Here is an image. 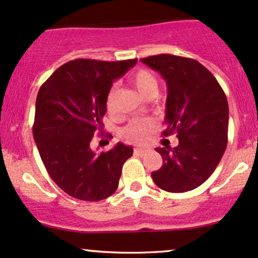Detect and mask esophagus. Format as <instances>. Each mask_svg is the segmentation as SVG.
Instances as JSON below:
<instances>
[{
	"mask_svg": "<svg viewBox=\"0 0 258 258\" xmlns=\"http://www.w3.org/2000/svg\"><path fill=\"white\" fill-rule=\"evenodd\" d=\"M147 150L146 149H142V148H137V149H135V153L137 154V155H143L144 153H146Z\"/></svg>",
	"mask_w": 258,
	"mask_h": 258,
	"instance_id": "esophagus-1",
	"label": "esophagus"
}]
</instances>
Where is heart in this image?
I'll return each instance as SVG.
<instances>
[{
  "instance_id": "b5f03b06",
  "label": "heart",
  "mask_w": 258,
  "mask_h": 258,
  "mask_svg": "<svg viewBox=\"0 0 258 258\" xmlns=\"http://www.w3.org/2000/svg\"><path fill=\"white\" fill-rule=\"evenodd\" d=\"M131 84L137 88L141 94L147 98H153L156 96L159 90L158 79L152 72L147 69H139L131 76ZM117 99V87L112 86L106 94L105 108L109 115H115L117 111L116 106ZM153 121L148 119H133L127 123L125 128L122 130V136L127 141L132 143L141 144L144 143L149 138L150 132L153 130Z\"/></svg>"
}]
</instances>
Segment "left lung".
<instances>
[{
  "mask_svg": "<svg viewBox=\"0 0 258 258\" xmlns=\"http://www.w3.org/2000/svg\"><path fill=\"white\" fill-rule=\"evenodd\" d=\"M167 85L166 130L177 133L178 146L156 148L162 166L152 172L159 188L171 193L193 190L214 173L227 148L228 108L223 90L195 59L159 54L141 59Z\"/></svg>",
  "mask_w": 258,
  "mask_h": 258,
  "instance_id": "8db88e82",
  "label": "left lung"
}]
</instances>
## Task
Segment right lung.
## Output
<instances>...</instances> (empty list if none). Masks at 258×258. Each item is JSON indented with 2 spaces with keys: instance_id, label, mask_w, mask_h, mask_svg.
Wrapping results in <instances>:
<instances>
[{
  "instance_id": "add662e5",
  "label": "right lung",
  "mask_w": 258,
  "mask_h": 258,
  "mask_svg": "<svg viewBox=\"0 0 258 258\" xmlns=\"http://www.w3.org/2000/svg\"><path fill=\"white\" fill-rule=\"evenodd\" d=\"M136 63L137 59H75L59 67L40 87L32 126L35 143L47 172L70 197L99 201L117 189L132 147L117 143L96 154L91 141L102 130L112 82Z\"/></svg>"
}]
</instances>
